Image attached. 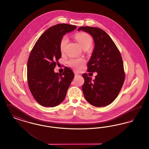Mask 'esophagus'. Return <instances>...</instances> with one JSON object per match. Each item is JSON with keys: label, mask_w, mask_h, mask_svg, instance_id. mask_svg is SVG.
I'll use <instances>...</instances> for the list:
<instances>
[{"label": "esophagus", "mask_w": 149, "mask_h": 149, "mask_svg": "<svg viewBox=\"0 0 149 149\" xmlns=\"http://www.w3.org/2000/svg\"><path fill=\"white\" fill-rule=\"evenodd\" d=\"M74 75H75V76H79V74L77 73V72H74Z\"/></svg>", "instance_id": "34e87169"}]
</instances>
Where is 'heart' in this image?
Returning a JSON list of instances; mask_svg holds the SVG:
<instances>
[{"label": "heart", "instance_id": "heart-1", "mask_svg": "<svg viewBox=\"0 0 149 149\" xmlns=\"http://www.w3.org/2000/svg\"><path fill=\"white\" fill-rule=\"evenodd\" d=\"M75 39L78 42L79 45L84 49H88L93 44V39L91 37L85 32H79L76 34ZM68 42V39L66 36H63L60 41L59 48L62 53L64 50V48ZM68 64L76 70H79L85 64V60L84 59L71 58L67 62Z\"/></svg>", "mask_w": 149, "mask_h": 149}]
</instances>
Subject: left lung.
I'll use <instances>...</instances> for the list:
<instances>
[{"instance_id":"left-lung-1","label":"left lung","mask_w":149,"mask_h":149,"mask_svg":"<svg viewBox=\"0 0 149 149\" xmlns=\"http://www.w3.org/2000/svg\"><path fill=\"white\" fill-rule=\"evenodd\" d=\"M78 30L89 33L94 39L95 47L87 63V71L97 73L93 82L87 73L82 74L84 96L93 106H107L116 99L125 81L120 53L109 35L101 29L85 26L79 27Z\"/></svg>"}]
</instances>
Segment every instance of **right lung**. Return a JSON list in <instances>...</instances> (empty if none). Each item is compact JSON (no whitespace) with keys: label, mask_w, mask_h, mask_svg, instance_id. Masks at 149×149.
<instances>
[{"label":"right lung","mask_w":149,"mask_h":149,"mask_svg":"<svg viewBox=\"0 0 149 149\" xmlns=\"http://www.w3.org/2000/svg\"><path fill=\"white\" fill-rule=\"evenodd\" d=\"M76 26L60 24L49 28L37 40L27 62L29 89L36 101L45 107H54L63 102L74 78L73 72L65 67L62 74L54 69L62 56L61 39Z\"/></svg>","instance_id":"obj_1"}]
</instances>
